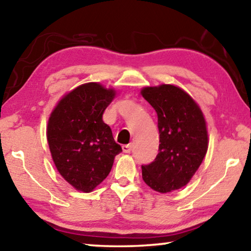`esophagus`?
Wrapping results in <instances>:
<instances>
[{"mask_svg":"<svg viewBox=\"0 0 251 251\" xmlns=\"http://www.w3.org/2000/svg\"><path fill=\"white\" fill-rule=\"evenodd\" d=\"M122 150H123V152L129 153L131 150H132V145H123L122 146Z\"/></svg>","mask_w":251,"mask_h":251,"instance_id":"34e87169","label":"esophagus"}]
</instances>
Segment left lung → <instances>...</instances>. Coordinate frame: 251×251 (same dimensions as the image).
Returning <instances> with one entry per match:
<instances>
[{"label": "left lung", "instance_id": "8db88e82", "mask_svg": "<svg viewBox=\"0 0 251 251\" xmlns=\"http://www.w3.org/2000/svg\"><path fill=\"white\" fill-rule=\"evenodd\" d=\"M141 94L155 109L159 149L155 160L142 165V179L153 191L168 193L190 182L207 151L206 122L200 106L182 88L163 84Z\"/></svg>", "mask_w": 251, "mask_h": 251}]
</instances>
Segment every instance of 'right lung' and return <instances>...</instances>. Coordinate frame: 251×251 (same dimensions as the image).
Segmentation results:
<instances>
[{"mask_svg":"<svg viewBox=\"0 0 251 251\" xmlns=\"http://www.w3.org/2000/svg\"><path fill=\"white\" fill-rule=\"evenodd\" d=\"M115 96L99 83L69 92L50 114L47 139L57 171L77 191L90 193L111 172L122 151L103 113Z\"/></svg>","mask_w":251,"mask_h":251,"instance_id":"right-lung-1","label":"right lung"}]
</instances>
